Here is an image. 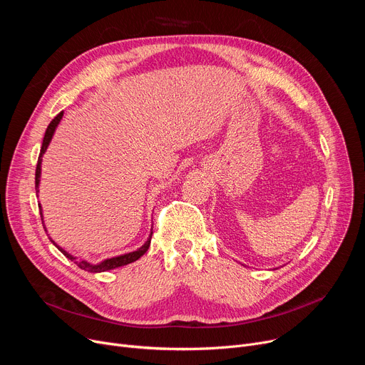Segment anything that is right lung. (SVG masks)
Here are the masks:
<instances>
[{"instance_id": "obj_1", "label": "right lung", "mask_w": 365, "mask_h": 365, "mask_svg": "<svg viewBox=\"0 0 365 365\" xmlns=\"http://www.w3.org/2000/svg\"><path fill=\"white\" fill-rule=\"evenodd\" d=\"M62 117H63V112H59V113H57L56 117L51 120V123L48 124L47 130H46L44 140H43V146H41V150H40V157H38L36 170H35V190H36V192H40V190H38V185H40V176H41V161H43L41 158H43V153L46 152V149H47V146H48V143H50V140H51V138H53V133H54V130H56L57 124L61 123ZM40 207H41V205H40ZM41 220H43V213H41ZM44 229H46V227H44ZM150 237H152V232H150V235H149L148 241H146V242L139 248V250H136V252H131V253H127V255H123V256L112 257V259H106V260H103L102 263H98V264L88 263L87 260H76L73 256H71L68 252H65L63 248H61L59 245H57L51 238H50V241H51L57 248H59V250L63 253V256H66L69 260H72L76 266L81 267V269H84V271H87V272H105V271L115 269V267L125 266V264H128V263H133V262H136L138 259H140V257L148 252V248H149V245H150Z\"/></svg>"}]
</instances>
